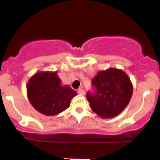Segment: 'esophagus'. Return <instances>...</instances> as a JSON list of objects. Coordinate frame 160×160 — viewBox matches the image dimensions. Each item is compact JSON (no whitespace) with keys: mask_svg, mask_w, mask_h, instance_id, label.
<instances>
[{"mask_svg":"<svg viewBox=\"0 0 160 160\" xmlns=\"http://www.w3.org/2000/svg\"><path fill=\"white\" fill-rule=\"evenodd\" d=\"M78 93L79 94H82V95H84V94H85V90H83V89L80 88L78 90Z\"/></svg>","mask_w":160,"mask_h":160,"instance_id":"esophagus-1","label":"esophagus"}]
</instances>
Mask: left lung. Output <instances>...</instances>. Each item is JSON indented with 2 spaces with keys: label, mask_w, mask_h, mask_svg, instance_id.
Listing matches in <instances>:
<instances>
[{
  "label": "left lung",
  "mask_w": 160,
  "mask_h": 160,
  "mask_svg": "<svg viewBox=\"0 0 160 160\" xmlns=\"http://www.w3.org/2000/svg\"><path fill=\"white\" fill-rule=\"evenodd\" d=\"M94 91H88L87 100L93 111L104 118H113L123 111L129 103L133 87L122 70L110 68L98 72L93 78Z\"/></svg>",
  "instance_id": "left-lung-1"
}]
</instances>
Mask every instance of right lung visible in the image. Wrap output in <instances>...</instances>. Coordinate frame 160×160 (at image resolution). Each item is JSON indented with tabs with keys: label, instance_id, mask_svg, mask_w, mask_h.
<instances>
[{
	"label": "right lung",
	"instance_id": "obj_1",
	"mask_svg": "<svg viewBox=\"0 0 160 160\" xmlns=\"http://www.w3.org/2000/svg\"><path fill=\"white\" fill-rule=\"evenodd\" d=\"M28 98L42 114L53 116L70 107L76 91L69 86H62L57 72H39L31 77L27 84Z\"/></svg>",
	"mask_w": 160,
	"mask_h": 160
}]
</instances>
